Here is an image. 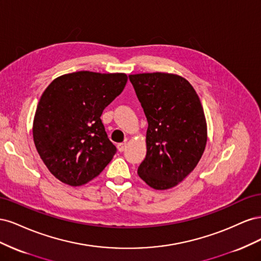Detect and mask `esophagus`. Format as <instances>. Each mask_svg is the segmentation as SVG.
Segmentation results:
<instances>
[{"label": "esophagus", "instance_id": "1", "mask_svg": "<svg viewBox=\"0 0 261 261\" xmlns=\"http://www.w3.org/2000/svg\"><path fill=\"white\" fill-rule=\"evenodd\" d=\"M117 149H118V151H120V152H123L124 150L126 149V143L118 144V145H117Z\"/></svg>", "mask_w": 261, "mask_h": 261}]
</instances>
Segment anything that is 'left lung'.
<instances>
[{"label":"left lung","mask_w":261,"mask_h":261,"mask_svg":"<svg viewBox=\"0 0 261 261\" xmlns=\"http://www.w3.org/2000/svg\"><path fill=\"white\" fill-rule=\"evenodd\" d=\"M128 77L148 121L147 153L138 175L154 189L174 187L196 168L206 148L200 99L193 86L175 74Z\"/></svg>","instance_id":"obj_1"}]
</instances>
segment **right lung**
Here are the masks:
<instances>
[{
    "label": "right lung",
    "mask_w": 261,
    "mask_h": 261,
    "mask_svg": "<svg viewBox=\"0 0 261 261\" xmlns=\"http://www.w3.org/2000/svg\"><path fill=\"white\" fill-rule=\"evenodd\" d=\"M127 83L123 73L62 75L46 87L34 118L37 151L63 183L81 186L98 176L116 152L101 114Z\"/></svg>",
    "instance_id": "add662e5"
}]
</instances>
